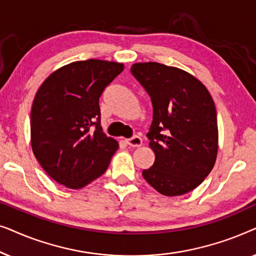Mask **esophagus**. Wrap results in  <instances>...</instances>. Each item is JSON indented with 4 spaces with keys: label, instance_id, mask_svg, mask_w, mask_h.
I'll list each match as a JSON object with an SVG mask.
<instances>
[{
    "label": "esophagus",
    "instance_id": "34e87169",
    "mask_svg": "<svg viewBox=\"0 0 256 256\" xmlns=\"http://www.w3.org/2000/svg\"><path fill=\"white\" fill-rule=\"evenodd\" d=\"M126 142H127L128 146H132V148H135V146H142V140L140 136H132V138H128L126 140Z\"/></svg>",
    "mask_w": 256,
    "mask_h": 256
}]
</instances>
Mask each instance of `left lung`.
<instances>
[{
    "instance_id": "left-lung-1",
    "label": "left lung",
    "mask_w": 256,
    "mask_h": 256,
    "mask_svg": "<svg viewBox=\"0 0 256 256\" xmlns=\"http://www.w3.org/2000/svg\"><path fill=\"white\" fill-rule=\"evenodd\" d=\"M130 71L150 96L152 122L148 138L155 162L144 180L168 197L194 190L218 155V124L211 94L184 70L160 62H136Z\"/></svg>"
}]
</instances>
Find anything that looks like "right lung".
<instances>
[{
	"label": "right lung",
	"mask_w": 256,
	"mask_h": 256,
	"mask_svg": "<svg viewBox=\"0 0 256 256\" xmlns=\"http://www.w3.org/2000/svg\"><path fill=\"white\" fill-rule=\"evenodd\" d=\"M124 68L100 59L73 62L38 88L31 107V148L57 183L76 190L107 170L118 144L101 128L99 98Z\"/></svg>",
	"instance_id": "add662e5"
}]
</instances>
